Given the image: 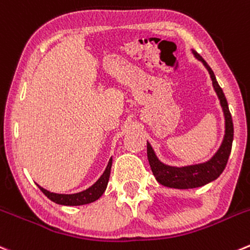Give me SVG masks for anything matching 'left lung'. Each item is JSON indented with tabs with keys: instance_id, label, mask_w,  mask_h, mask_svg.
<instances>
[{
	"instance_id": "8db88e82",
	"label": "left lung",
	"mask_w": 250,
	"mask_h": 250,
	"mask_svg": "<svg viewBox=\"0 0 250 250\" xmlns=\"http://www.w3.org/2000/svg\"><path fill=\"white\" fill-rule=\"evenodd\" d=\"M192 53L198 61H200L204 64L207 71L209 72L212 86H214L215 93L219 98L220 105H221L222 112H224L225 134L219 150L215 152L211 159L205 162H200V164L186 165V166H171V165L164 164L159 160L156 152L154 151L150 143L146 142L147 160H149L152 174H154L155 178L160 184L168 187V188H174V189L198 188V187L205 186V184L219 178V176L224 172L225 167H226L227 161H229L232 149V142H233V122H232L229 104H227L226 98H225L224 91L220 88L216 77H215L214 72L210 68L209 64L194 50H192Z\"/></svg>"
}]
</instances>
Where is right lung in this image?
Instances as JSON below:
<instances>
[{"instance_id": "obj_1", "label": "right lung", "mask_w": 250, "mask_h": 250, "mask_svg": "<svg viewBox=\"0 0 250 250\" xmlns=\"http://www.w3.org/2000/svg\"><path fill=\"white\" fill-rule=\"evenodd\" d=\"M111 166H112V157L108 160V164L107 166H106L104 173L101 174L100 178H99L93 186L86 188L85 190H82V192H78V193H73V194H61V193H53V192H50V190L45 189V188H42V187L39 186V184L38 187L40 188L41 192L48 198V199L52 200V202L56 203V204L66 205V207H79V205L90 204V203L98 200L106 190L108 179H110Z\"/></svg>"}]
</instances>
